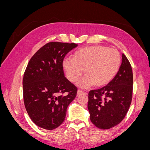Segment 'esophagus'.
Returning a JSON list of instances; mask_svg holds the SVG:
<instances>
[{"label": "esophagus", "mask_w": 150, "mask_h": 150, "mask_svg": "<svg viewBox=\"0 0 150 150\" xmlns=\"http://www.w3.org/2000/svg\"><path fill=\"white\" fill-rule=\"evenodd\" d=\"M84 93V91H83L82 89H78V92H77V95H78V96H79V95L83 94Z\"/></svg>", "instance_id": "1"}]
</instances>
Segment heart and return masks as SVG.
<instances>
[{
  "mask_svg": "<svg viewBox=\"0 0 150 150\" xmlns=\"http://www.w3.org/2000/svg\"><path fill=\"white\" fill-rule=\"evenodd\" d=\"M121 58L116 49L102 46L85 47L77 50L72 59L65 58L62 66L67 79L74 83L83 74L78 86L88 88L93 86L106 85L115 78L121 65Z\"/></svg>",
  "mask_w": 150,
  "mask_h": 150,
  "instance_id": "heart-1",
  "label": "heart"
}]
</instances>
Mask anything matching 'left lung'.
Here are the masks:
<instances>
[{
  "label": "left lung",
  "instance_id": "1",
  "mask_svg": "<svg viewBox=\"0 0 150 150\" xmlns=\"http://www.w3.org/2000/svg\"><path fill=\"white\" fill-rule=\"evenodd\" d=\"M133 83L132 68L122 54V63L115 78L103 88L89 92L88 108L93 124L107 129L122 121L132 101Z\"/></svg>",
  "mask_w": 150,
  "mask_h": 150
}]
</instances>
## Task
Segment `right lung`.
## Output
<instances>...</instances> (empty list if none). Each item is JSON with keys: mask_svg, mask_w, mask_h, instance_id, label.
<instances>
[{"mask_svg": "<svg viewBox=\"0 0 150 150\" xmlns=\"http://www.w3.org/2000/svg\"><path fill=\"white\" fill-rule=\"evenodd\" d=\"M77 46L75 43H47L26 67L22 80L24 105L32 121L40 128L52 130L59 126L67 106L76 96L78 89L64 76L62 62Z\"/></svg>", "mask_w": 150, "mask_h": 150, "instance_id": "1", "label": "right lung"}]
</instances>
